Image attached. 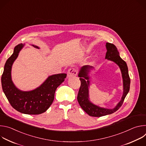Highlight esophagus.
<instances>
[{
  "label": "esophagus",
  "instance_id": "obj_1",
  "mask_svg": "<svg viewBox=\"0 0 146 146\" xmlns=\"http://www.w3.org/2000/svg\"><path fill=\"white\" fill-rule=\"evenodd\" d=\"M68 77H72L76 76L77 74V70L75 68H70L68 71Z\"/></svg>",
  "mask_w": 146,
  "mask_h": 146
}]
</instances>
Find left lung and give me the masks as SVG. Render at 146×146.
<instances>
[{"instance_id": "8db88e82", "label": "left lung", "mask_w": 146, "mask_h": 146, "mask_svg": "<svg viewBox=\"0 0 146 146\" xmlns=\"http://www.w3.org/2000/svg\"><path fill=\"white\" fill-rule=\"evenodd\" d=\"M106 47L107 52L105 58L115 62L120 68L123 80V95L121 100L113 109H109L100 108L94 105L89 99V87L90 81L89 80L90 77L88 74L90 70H91L93 67L88 65L83 66L80 69L78 75L81 81V86L77 95V100L83 110L92 117H99L111 114L115 112L122 106L130 88L131 80L128 74V69L127 63L119 56V52L117 47L113 44L106 43Z\"/></svg>"}]
</instances>
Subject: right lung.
Returning <instances> with one entry per match:
<instances>
[{
	"mask_svg": "<svg viewBox=\"0 0 146 146\" xmlns=\"http://www.w3.org/2000/svg\"><path fill=\"white\" fill-rule=\"evenodd\" d=\"M19 44L14 49L13 54L7 60L1 78L3 92L11 106L18 111L26 114H40L44 113L51 105L55 92L66 77V74L60 73L49 76L38 88L30 91L18 90L11 80V68L18 54L24 47ZM37 48L36 46L32 45Z\"/></svg>",
	"mask_w": 146,
	"mask_h": 146,
	"instance_id": "add662e5",
	"label": "right lung"
}]
</instances>
